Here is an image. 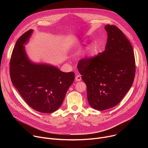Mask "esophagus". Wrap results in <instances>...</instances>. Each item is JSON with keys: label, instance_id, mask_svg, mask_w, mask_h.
Here are the masks:
<instances>
[{"label": "esophagus", "instance_id": "obj_1", "mask_svg": "<svg viewBox=\"0 0 148 148\" xmlns=\"http://www.w3.org/2000/svg\"><path fill=\"white\" fill-rule=\"evenodd\" d=\"M75 80L77 81H80L81 80V75H77L76 77H75Z\"/></svg>", "mask_w": 148, "mask_h": 148}]
</instances>
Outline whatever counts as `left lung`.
Listing matches in <instances>:
<instances>
[{
  "instance_id": "obj_1",
  "label": "left lung",
  "mask_w": 148,
  "mask_h": 148,
  "mask_svg": "<svg viewBox=\"0 0 148 148\" xmlns=\"http://www.w3.org/2000/svg\"><path fill=\"white\" fill-rule=\"evenodd\" d=\"M108 38L105 50L91 57L81 59L77 65L86 84L91 107L98 111L118 105L131 88L136 66L132 46L116 26L105 27Z\"/></svg>"
}]
</instances>
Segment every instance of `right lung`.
<instances>
[{"mask_svg":"<svg viewBox=\"0 0 148 148\" xmlns=\"http://www.w3.org/2000/svg\"><path fill=\"white\" fill-rule=\"evenodd\" d=\"M32 32L27 31L17 40L10 60V76L13 86L32 108L40 112L51 113L61 106L74 82L75 74L30 61L23 45Z\"/></svg>","mask_w":148,"mask_h":148,"instance_id":"obj_1","label":"right lung"}]
</instances>
